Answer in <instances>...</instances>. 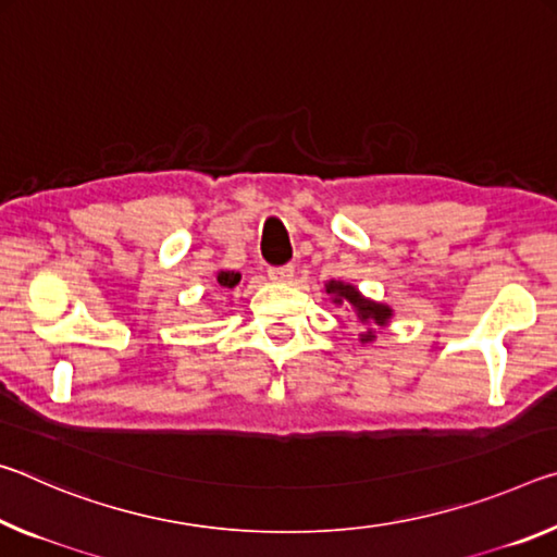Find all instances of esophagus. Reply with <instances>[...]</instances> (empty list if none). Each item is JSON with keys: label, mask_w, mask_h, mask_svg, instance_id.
<instances>
[{"label": "esophagus", "mask_w": 557, "mask_h": 557, "mask_svg": "<svg viewBox=\"0 0 557 557\" xmlns=\"http://www.w3.org/2000/svg\"><path fill=\"white\" fill-rule=\"evenodd\" d=\"M269 278L273 284H288L294 278V267H278V269H269Z\"/></svg>", "instance_id": "34e87169"}]
</instances>
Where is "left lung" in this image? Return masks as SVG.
<instances>
[{
  "label": "left lung",
  "instance_id": "left-lung-1",
  "mask_svg": "<svg viewBox=\"0 0 557 557\" xmlns=\"http://www.w3.org/2000/svg\"><path fill=\"white\" fill-rule=\"evenodd\" d=\"M325 294L331 296V300L335 306H350V311L358 318V323H362L364 327L360 331V343L370 345L375 343L377 331H385L389 325L392 315L395 311L387 304H380V300H372L368 296L360 294L358 286L345 284V281H335L331 278L325 284Z\"/></svg>",
  "mask_w": 557,
  "mask_h": 557
}]
</instances>
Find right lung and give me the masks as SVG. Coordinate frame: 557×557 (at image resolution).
<instances>
[{"label": "right lung", "mask_w": 557, "mask_h": 557, "mask_svg": "<svg viewBox=\"0 0 557 557\" xmlns=\"http://www.w3.org/2000/svg\"><path fill=\"white\" fill-rule=\"evenodd\" d=\"M242 273L239 271H230V269H219L216 271V286L219 288H234L239 286Z\"/></svg>", "instance_id": "right-lung-1"}]
</instances>
